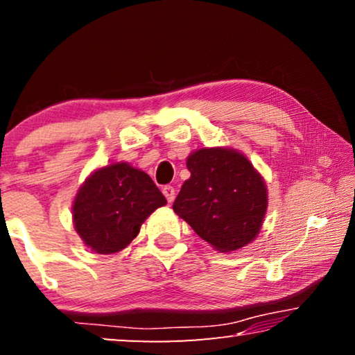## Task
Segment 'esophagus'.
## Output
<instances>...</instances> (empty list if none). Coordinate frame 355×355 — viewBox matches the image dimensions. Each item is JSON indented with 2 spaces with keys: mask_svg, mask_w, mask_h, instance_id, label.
I'll return each instance as SVG.
<instances>
[{
  "mask_svg": "<svg viewBox=\"0 0 355 355\" xmlns=\"http://www.w3.org/2000/svg\"><path fill=\"white\" fill-rule=\"evenodd\" d=\"M163 194L166 196V199H167V202H169V203H172L173 199H175V189H173V186H171V184L164 186Z\"/></svg>",
  "mask_w": 355,
  "mask_h": 355,
  "instance_id": "34e87169",
  "label": "esophagus"
}]
</instances>
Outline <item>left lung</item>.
Returning a JSON list of instances; mask_svg holds the SVG:
<instances>
[{
  "label": "left lung",
  "mask_w": 355,
  "mask_h": 355,
  "mask_svg": "<svg viewBox=\"0 0 355 355\" xmlns=\"http://www.w3.org/2000/svg\"><path fill=\"white\" fill-rule=\"evenodd\" d=\"M191 178L173 202V211L220 252L254 241L268 207L266 186L236 150L202 148L186 161Z\"/></svg>",
  "instance_id": "1"
}]
</instances>
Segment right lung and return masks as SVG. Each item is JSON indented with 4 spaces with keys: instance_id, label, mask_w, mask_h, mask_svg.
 <instances>
[{
    "instance_id": "right-lung-1",
    "label": "right lung",
    "mask_w": 355,
    "mask_h": 355,
    "mask_svg": "<svg viewBox=\"0 0 355 355\" xmlns=\"http://www.w3.org/2000/svg\"><path fill=\"white\" fill-rule=\"evenodd\" d=\"M166 203L146 172L127 163L111 164L94 172L78 191L75 228L97 254H114L127 248L142 222Z\"/></svg>"
}]
</instances>
